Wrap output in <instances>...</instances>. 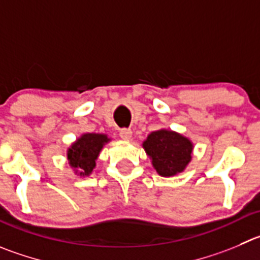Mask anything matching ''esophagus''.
Listing matches in <instances>:
<instances>
[{
	"label": "esophagus",
	"instance_id": "34e87169",
	"mask_svg": "<svg viewBox=\"0 0 260 260\" xmlns=\"http://www.w3.org/2000/svg\"><path fill=\"white\" fill-rule=\"evenodd\" d=\"M132 135H133V132L130 130V128H121L120 130V137L122 138L123 140L132 139Z\"/></svg>",
	"mask_w": 260,
	"mask_h": 260
}]
</instances>
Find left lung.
I'll use <instances>...</instances> for the list:
<instances>
[{
    "instance_id": "left-lung-1",
    "label": "left lung",
    "mask_w": 260,
    "mask_h": 260,
    "mask_svg": "<svg viewBox=\"0 0 260 260\" xmlns=\"http://www.w3.org/2000/svg\"><path fill=\"white\" fill-rule=\"evenodd\" d=\"M143 147L160 176H175L184 171L191 159L190 140L169 130L153 132L143 143Z\"/></svg>"
}]
</instances>
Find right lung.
I'll return each mask as SVG.
<instances>
[{
    "label": "right lung",
    "mask_w": 260,
    "mask_h": 260,
    "mask_svg": "<svg viewBox=\"0 0 260 260\" xmlns=\"http://www.w3.org/2000/svg\"><path fill=\"white\" fill-rule=\"evenodd\" d=\"M108 138L102 134H84L80 139L71 145L68 158L74 169L79 170L80 175H89L95 166V159Z\"/></svg>",
    "instance_id": "obj_1"
}]
</instances>
